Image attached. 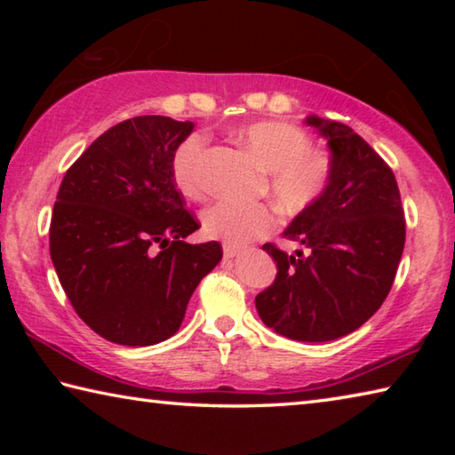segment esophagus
Returning <instances> with one entry per match:
<instances>
[{"mask_svg": "<svg viewBox=\"0 0 455 455\" xmlns=\"http://www.w3.org/2000/svg\"><path fill=\"white\" fill-rule=\"evenodd\" d=\"M222 249H225V259H235L238 252L243 251L241 246H235V244H228V243H225V246H222Z\"/></svg>", "mask_w": 455, "mask_h": 455, "instance_id": "1", "label": "esophagus"}]
</instances>
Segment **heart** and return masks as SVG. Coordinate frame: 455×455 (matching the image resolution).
<instances>
[{"mask_svg":"<svg viewBox=\"0 0 455 455\" xmlns=\"http://www.w3.org/2000/svg\"><path fill=\"white\" fill-rule=\"evenodd\" d=\"M236 140L265 168L263 187L291 214H301L317 204L333 176L329 152L311 148L305 128L281 120H260L238 128ZM206 138L190 134L172 154V180L182 196L203 200ZM279 217L268 203H233L220 200L203 212L204 233L228 244L241 246L267 236Z\"/></svg>","mask_w":455,"mask_h":455,"instance_id":"heart-1","label":"heart"}]
</instances>
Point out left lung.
I'll use <instances>...</instances> for the list:
<instances>
[{
    "mask_svg": "<svg viewBox=\"0 0 455 455\" xmlns=\"http://www.w3.org/2000/svg\"><path fill=\"white\" fill-rule=\"evenodd\" d=\"M329 140L333 176L317 204L299 214L284 236L303 251L287 255L273 243L276 279L259 292L260 319L295 341H333L359 329L383 305L405 244L395 174L349 126L307 118Z\"/></svg>",
    "mask_w": 455,
    "mask_h": 455,
    "instance_id": "8db88e82",
    "label": "left lung"
}]
</instances>
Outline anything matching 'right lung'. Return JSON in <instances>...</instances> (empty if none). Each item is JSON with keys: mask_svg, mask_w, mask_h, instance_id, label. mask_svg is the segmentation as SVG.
Listing matches in <instances>:
<instances>
[{"mask_svg": "<svg viewBox=\"0 0 455 455\" xmlns=\"http://www.w3.org/2000/svg\"><path fill=\"white\" fill-rule=\"evenodd\" d=\"M192 122L136 116L98 136L68 168L50 225V255L68 299L108 341L146 347L180 329L192 292L222 259L172 180Z\"/></svg>", "mask_w": 455, "mask_h": 455, "instance_id": "obj_1", "label": "right lung"}]
</instances>
